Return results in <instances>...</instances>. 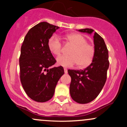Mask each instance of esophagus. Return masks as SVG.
<instances>
[{"instance_id":"esophagus-1","label":"esophagus","mask_w":127,"mask_h":127,"mask_svg":"<svg viewBox=\"0 0 127 127\" xmlns=\"http://www.w3.org/2000/svg\"><path fill=\"white\" fill-rule=\"evenodd\" d=\"M64 71L65 73H67V69L66 68H64Z\"/></svg>"}]
</instances>
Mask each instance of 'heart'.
Segmentation results:
<instances>
[{
  "mask_svg": "<svg viewBox=\"0 0 127 127\" xmlns=\"http://www.w3.org/2000/svg\"><path fill=\"white\" fill-rule=\"evenodd\" d=\"M67 41L73 46L68 56L62 55L57 59L61 66L70 67L77 64L79 68L87 67L93 63L95 54L94 45L88 43L85 36L81 34H69L66 37ZM48 47L52 54L59 56L62 52V43L58 36L54 35L48 39Z\"/></svg>",
  "mask_w": 127,
  "mask_h": 127,
  "instance_id": "b5f03b06",
  "label": "heart"
}]
</instances>
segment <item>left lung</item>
Masks as SVG:
<instances>
[{
	"instance_id": "left-lung-1",
	"label": "left lung",
	"mask_w": 127,
	"mask_h": 127,
	"mask_svg": "<svg viewBox=\"0 0 127 127\" xmlns=\"http://www.w3.org/2000/svg\"><path fill=\"white\" fill-rule=\"evenodd\" d=\"M79 32L94 34L95 54L92 63L84 70H68L71 77L70 93L73 100L80 104L94 100L104 87L109 66V52L104 39L91 29Z\"/></svg>"
}]
</instances>
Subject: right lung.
Segmentation results:
<instances>
[{
  "label": "right lung",
  "mask_w": 127,
  "mask_h": 127,
  "mask_svg": "<svg viewBox=\"0 0 127 127\" xmlns=\"http://www.w3.org/2000/svg\"><path fill=\"white\" fill-rule=\"evenodd\" d=\"M59 28L41 22L29 30L22 44L19 59L20 81L27 95L35 101L50 100L64 73L62 66L51 67L57 61L48 47V39Z\"/></svg>",
  "instance_id": "add662e5"
}]
</instances>
